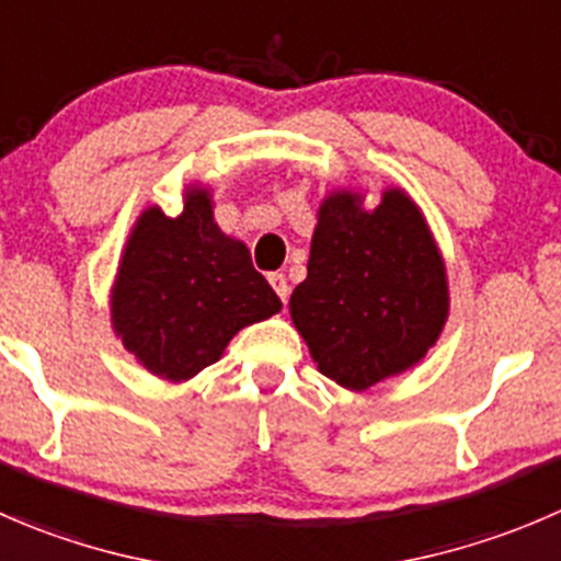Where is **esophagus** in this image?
Segmentation results:
<instances>
[{
  "label": "esophagus",
  "mask_w": 561,
  "mask_h": 561,
  "mask_svg": "<svg viewBox=\"0 0 561 561\" xmlns=\"http://www.w3.org/2000/svg\"><path fill=\"white\" fill-rule=\"evenodd\" d=\"M268 282H271V287L276 290V296L282 298V304H285L287 296H290V285H287L285 274H268Z\"/></svg>",
  "instance_id": "obj_1"
}]
</instances>
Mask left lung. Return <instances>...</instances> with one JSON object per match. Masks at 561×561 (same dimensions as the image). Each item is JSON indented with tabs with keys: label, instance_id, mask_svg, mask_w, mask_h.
<instances>
[{
	"label": "left lung",
	"instance_id": "left-lung-1",
	"mask_svg": "<svg viewBox=\"0 0 561 561\" xmlns=\"http://www.w3.org/2000/svg\"><path fill=\"white\" fill-rule=\"evenodd\" d=\"M447 314L442 252L402 188H386L373 210L353 192L323 199L290 318L325 378L364 391L405 373L436 345Z\"/></svg>",
	"mask_w": 561,
	"mask_h": 561
}]
</instances>
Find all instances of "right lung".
Masks as SVG:
<instances>
[{"instance_id":"1","label":"right lung","mask_w":561,"mask_h":561,"mask_svg":"<svg viewBox=\"0 0 561 561\" xmlns=\"http://www.w3.org/2000/svg\"><path fill=\"white\" fill-rule=\"evenodd\" d=\"M279 309L249 249L214 221L208 188H188L175 219L156 205L136 219L112 287V325L145 369L194 378L243 325Z\"/></svg>"}]
</instances>
